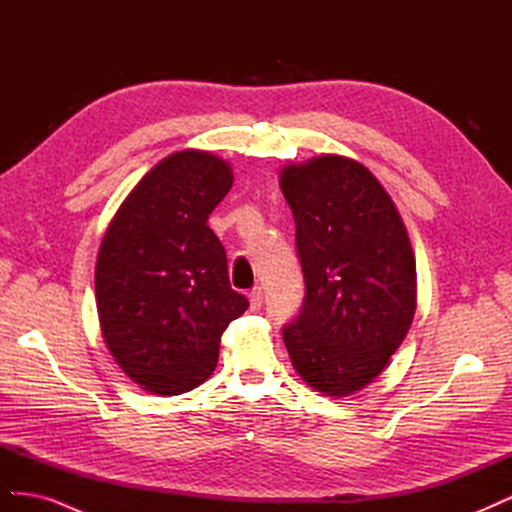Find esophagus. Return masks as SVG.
<instances>
[{"label": "esophagus", "instance_id": "1", "mask_svg": "<svg viewBox=\"0 0 512 512\" xmlns=\"http://www.w3.org/2000/svg\"><path fill=\"white\" fill-rule=\"evenodd\" d=\"M262 299H265V294H262V288L256 286L252 292H250V305L252 309H260L262 307Z\"/></svg>", "mask_w": 512, "mask_h": 512}]
</instances>
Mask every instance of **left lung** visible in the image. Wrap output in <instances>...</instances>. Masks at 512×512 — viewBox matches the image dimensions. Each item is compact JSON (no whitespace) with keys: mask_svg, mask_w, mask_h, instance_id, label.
<instances>
[{"mask_svg":"<svg viewBox=\"0 0 512 512\" xmlns=\"http://www.w3.org/2000/svg\"><path fill=\"white\" fill-rule=\"evenodd\" d=\"M280 188L297 228L305 280L282 335L297 374L329 397L363 389L404 342L416 309V262L401 215L356 160L288 164Z\"/></svg>","mask_w":512,"mask_h":512,"instance_id":"8db88e82","label":"left lung"}]
</instances>
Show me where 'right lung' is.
I'll return each instance as SVG.
<instances>
[{
	"mask_svg": "<svg viewBox=\"0 0 512 512\" xmlns=\"http://www.w3.org/2000/svg\"><path fill=\"white\" fill-rule=\"evenodd\" d=\"M232 188L209 151L170 153L134 185L106 228L96 303L117 365L153 395H181L218 365L220 339L247 309L230 288L224 245L207 226Z\"/></svg>",
	"mask_w": 512,
	"mask_h": 512,
	"instance_id": "1",
	"label": "right lung"
}]
</instances>
